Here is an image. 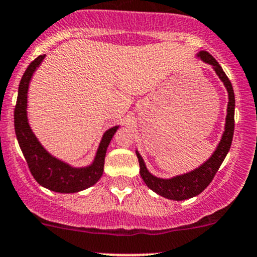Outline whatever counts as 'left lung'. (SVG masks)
Segmentation results:
<instances>
[{
	"label": "left lung",
	"instance_id": "1",
	"mask_svg": "<svg viewBox=\"0 0 257 257\" xmlns=\"http://www.w3.org/2000/svg\"><path fill=\"white\" fill-rule=\"evenodd\" d=\"M198 57L203 59L205 63L211 64L214 67L215 72L219 76V78L224 82L225 87H226L227 93H229V104H227V115H226V124H225V132L222 134V138L217 145L216 150L208 162L204 163L201 167L198 169L193 170L190 173H186L184 175H179V177L172 179H160L154 177L148 172L147 167H145L143 159H142L141 154L137 152V157L139 160V167H141V177L147 184L148 188L152 189L159 195L164 196V198L170 199V200H185V199H190L193 196L199 195L201 191L205 190L206 186L211 183L214 179L215 174L219 170L220 165L224 162L225 157H226L227 152L231 147L232 137H234V128H235V94L234 89L230 79L222 71L221 66L217 63L216 59L206 51L199 52Z\"/></svg>",
	"mask_w": 257,
	"mask_h": 257
}]
</instances>
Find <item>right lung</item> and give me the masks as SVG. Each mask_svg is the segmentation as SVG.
I'll list each match as a JSON object with an SVG mask.
<instances>
[{
  "instance_id": "1",
  "label": "right lung",
  "mask_w": 257,
  "mask_h": 257,
  "mask_svg": "<svg viewBox=\"0 0 257 257\" xmlns=\"http://www.w3.org/2000/svg\"><path fill=\"white\" fill-rule=\"evenodd\" d=\"M45 56H38L31 62L21 78L18 87L16 107H15V131L18 144L30 168L31 174L40 185L57 193H77L94 185L103 174L104 158L110 139L118 126L108 129L103 136L97 155L92 165L87 168H72L66 163L52 157L40 144L27 121V90L31 77Z\"/></svg>"
}]
</instances>
